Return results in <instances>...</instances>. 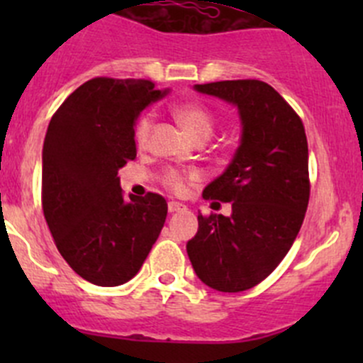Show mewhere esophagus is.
Segmentation results:
<instances>
[{
  "label": "esophagus",
  "instance_id": "obj_1",
  "mask_svg": "<svg viewBox=\"0 0 363 363\" xmlns=\"http://www.w3.org/2000/svg\"><path fill=\"white\" fill-rule=\"evenodd\" d=\"M179 211H186V205L175 202V200L168 202V212H179Z\"/></svg>",
  "mask_w": 363,
  "mask_h": 363
}]
</instances>
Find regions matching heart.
<instances>
[{
    "label": "heart",
    "mask_w": 363,
    "mask_h": 363,
    "mask_svg": "<svg viewBox=\"0 0 363 363\" xmlns=\"http://www.w3.org/2000/svg\"><path fill=\"white\" fill-rule=\"evenodd\" d=\"M174 116L179 123L184 126V130L191 135L196 140L203 142L207 140L212 135L216 126V121L212 112L208 111L207 107H203L202 104H196V101H186V104L177 105L174 108ZM152 124H155V117H152L151 112L142 113L137 119L133 128V138L135 144L138 147H145L149 144V138H151ZM200 175L199 172H182L177 170V168H167L161 175V181L172 191H184L188 182L196 181Z\"/></svg>",
    "instance_id": "obj_1"
}]
</instances>
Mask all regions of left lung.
<instances>
[{
  "instance_id": "left-lung-1",
  "label": "left lung",
  "mask_w": 363,
  "mask_h": 363,
  "mask_svg": "<svg viewBox=\"0 0 363 363\" xmlns=\"http://www.w3.org/2000/svg\"><path fill=\"white\" fill-rule=\"evenodd\" d=\"M199 93L239 108L242 138L232 163L203 189L205 200L232 202V216H199L189 262L207 286L250 290L283 262L309 203V151L302 119L267 82L196 84Z\"/></svg>"
}]
</instances>
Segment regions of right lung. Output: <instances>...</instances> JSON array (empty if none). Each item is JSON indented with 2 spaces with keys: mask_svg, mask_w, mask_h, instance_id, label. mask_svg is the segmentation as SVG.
Wrapping results in <instances>:
<instances>
[{
  "mask_svg": "<svg viewBox=\"0 0 363 363\" xmlns=\"http://www.w3.org/2000/svg\"><path fill=\"white\" fill-rule=\"evenodd\" d=\"M167 93L151 80L96 77L69 94L47 128L43 216L68 265L98 286L137 276L167 219L163 196L126 199L117 177L137 158L135 119Z\"/></svg>",
  "mask_w": 363,
  "mask_h": 363,
  "instance_id": "obj_1",
  "label": "right lung"
}]
</instances>
